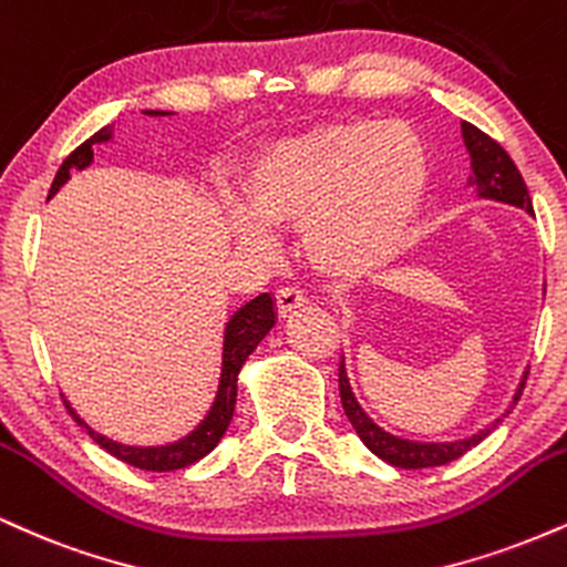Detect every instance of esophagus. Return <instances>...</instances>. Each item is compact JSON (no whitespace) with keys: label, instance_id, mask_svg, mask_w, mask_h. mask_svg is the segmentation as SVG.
<instances>
[{"label":"esophagus","instance_id":"34e87169","mask_svg":"<svg viewBox=\"0 0 567 567\" xmlns=\"http://www.w3.org/2000/svg\"><path fill=\"white\" fill-rule=\"evenodd\" d=\"M302 302H305L302 291L289 289V286H284V289L276 291V308H278V316H281V318L291 316V312H295Z\"/></svg>","mask_w":567,"mask_h":567}]
</instances>
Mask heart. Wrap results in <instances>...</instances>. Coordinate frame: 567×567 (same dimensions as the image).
<instances>
[{
	"mask_svg": "<svg viewBox=\"0 0 567 567\" xmlns=\"http://www.w3.org/2000/svg\"><path fill=\"white\" fill-rule=\"evenodd\" d=\"M424 140L403 122L344 118L281 137L251 164L233 228L262 244L266 228H302L318 270L361 278L388 268L414 238L430 196Z\"/></svg>",
	"mask_w": 567,
	"mask_h": 567,
	"instance_id": "obj_1",
	"label": "heart"
}]
</instances>
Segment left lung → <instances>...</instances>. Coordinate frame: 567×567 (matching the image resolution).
Wrapping results in <instances>:
<instances>
[{
  "mask_svg": "<svg viewBox=\"0 0 567 567\" xmlns=\"http://www.w3.org/2000/svg\"><path fill=\"white\" fill-rule=\"evenodd\" d=\"M462 137L464 145H467L470 153V166L472 175L467 179V185L475 190L477 198H491V202H502V204H512L517 209H525L528 215H534V204H530L528 188H525V179L517 169L515 162L509 158V153L491 140L485 132L472 126L470 122H462ZM525 379H528V371H523L520 384H517L515 395H512L509 409H515V403L520 401ZM339 398H342V409L348 414L352 430L358 432L365 449L371 454H377L382 462L392 464V467L401 470H424V467H441V464L454 462V458L464 456L470 449H475L477 443H483L485 437L494 432L502 419H494L488 427L475 432V435L462 437V441H409V437L392 435L363 411V405L358 403L355 392L350 388L348 379V369H344V355L339 361ZM509 414V411H507ZM504 414V416H507Z\"/></svg>",
  "mask_w": 567,
  "mask_h": 567,
  "instance_id": "8db88e82",
  "label": "left lung"
}]
</instances>
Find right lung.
<instances>
[{
    "mask_svg": "<svg viewBox=\"0 0 567 567\" xmlns=\"http://www.w3.org/2000/svg\"><path fill=\"white\" fill-rule=\"evenodd\" d=\"M145 116H172L169 111H143ZM113 140V130L111 126H103V130L95 132L90 140H84L76 151L60 164L55 179H52L50 196L69 183L73 172H82L95 162V145H105ZM278 321V310H276V299L270 295H259L249 302L241 305L225 323V334H223V363H219V382H217V392L215 401H212L209 411H206L202 422L193 427L188 435H183L179 441L164 443V445H126V443H116L111 437L100 435L84 422L82 416L73 411V405L65 401V409L69 414L76 419L79 427L86 430V435L95 441L100 449L109 451L111 456L122 458V462L132 464V467L145 470V472H175L183 467H190L196 464L198 458H204L209 451H215V445L223 441L225 430H228L233 411H236V395H238V374H241L246 358L257 350V344L268 337V331L276 326Z\"/></svg>",
    "mask_w": 567,
    "mask_h": 567,
    "instance_id": "right-lung-1",
    "label": "right lung"
}]
</instances>
